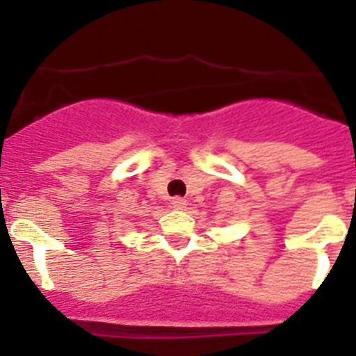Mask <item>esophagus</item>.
Masks as SVG:
<instances>
[{
    "mask_svg": "<svg viewBox=\"0 0 356 356\" xmlns=\"http://www.w3.org/2000/svg\"><path fill=\"white\" fill-rule=\"evenodd\" d=\"M171 207L175 210H184L185 207H187V201H185L184 197H172V200H171Z\"/></svg>",
    "mask_w": 356,
    "mask_h": 356,
    "instance_id": "1",
    "label": "esophagus"
}]
</instances>
